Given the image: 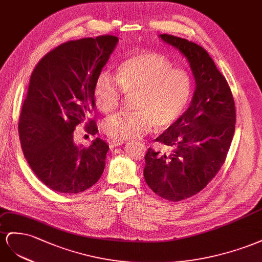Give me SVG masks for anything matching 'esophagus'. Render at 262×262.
<instances>
[{"mask_svg":"<svg viewBox=\"0 0 262 262\" xmlns=\"http://www.w3.org/2000/svg\"><path fill=\"white\" fill-rule=\"evenodd\" d=\"M124 141L123 140H115V139H112L110 141V148H114V147H117L119 145H123Z\"/></svg>","mask_w":262,"mask_h":262,"instance_id":"obj_1","label":"esophagus"}]
</instances>
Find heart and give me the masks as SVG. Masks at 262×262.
I'll use <instances>...</instances> for the list:
<instances>
[{"label": "heart", "instance_id": "heart-1", "mask_svg": "<svg viewBox=\"0 0 262 262\" xmlns=\"http://www.w3.org/2000/svg\"><path fill=\"white\" fill-rule=\"evenodd\" d=\"M193 92L190 74L172 68L169 59L156 52H137L117 66L115 77L101 72L93 85V100L102 113H112L122 102L123 93L133 95L128 114H116L102 124L104 134L115 140L146 135L154 126L167 128L180 118Z\"/></svg>", "mask_w": 262, "mask_h": 262}]
</instances>
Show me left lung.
<instances>
[{
	"instance_id": "8db88e82",
	"label": "left lung",
	"mask_w": 262,
	"mask_h": 262,
	"mask_svg": "<svg viewBox=\"0 0 262 262\" xmlns=\"http://www.w3.org/2000/svg\"><path fill=\"white\" fill-rule=\"evenodd\" d=\"M160 38L186 57L196 84L190 107L156 138L170 152L149 148L145 156L149 188L178 202L195 195L217 174L233 140L236 108L225 77L204 48L173 35L161 34Z\"/></svg>"
}]
</instances>
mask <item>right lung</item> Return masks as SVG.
I'll return each mask as SVG.
<instances>
[{"label": "right lung", "mask_w": 262, "mask_h": 262, "mask_svg": "<svg viewBox=\"0 0 262 262\" xmlns=\"http://www.w3.org/2000/svg\"><path fill=\"white\" fill-rule=\"evenodd\" d=\"M118 38L102 35L59 45L37 63L18 119V134L33 172L56 192L77 194L99 181L108 151L105 140L89 147L74 144L73 132L84 124L98 132L92 113L93 85Z\"/></svg>", "instance_id": "1"}]
</instances>
